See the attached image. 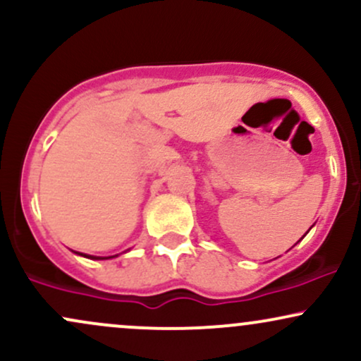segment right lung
Listing matches in <instances>:
<instances>
[{
    "mask_svg": "<svg viewBox=\"0 0 361 361\" xmlns=\"http://www.w3.org/2000/svg\"><path fill=\"white\" fill-rule=\"evenodd\" d=\"M81 255V252H80ZM81 256H85V255H81ZM86 258H91V259H109V258H115V256H109V258H100V256H86Z\"/></svg>",
    "mask_w": 361,
    "mask_h": 361,
    "instance_id": "add662e5",
    "label": "right lung"
}]
</instances>
